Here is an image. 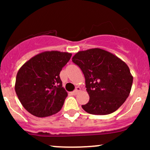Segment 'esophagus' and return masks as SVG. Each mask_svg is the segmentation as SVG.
I'll return each instance as SVG.
<instances>
[{
    "mask_svg": "<svg viewBox=\"0 0 150 150\" xmlns=\"http://www.w3.org/2000/svg\"><path fill=\"white\" fill-rule=\"evenodd\" d=\"M80 91H81V88H80V87H77L76 89H75V91H73L72 92V93L73 95H76V94H78V92H79Z\"/></svg>",
    "mask_w": 150,
    "mask_h": 150,
    "instance_id": "1",
    "label": "esophagus"
}]
</instances>
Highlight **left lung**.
Here are the masks:
<instances>
[{"label":"left lung","instance_id":"obj_1","mask_svg":"<svg viewBox=\"0 0 150 150\" xmlns=\"http://www.w3.org/2000/svg\"><path fill=\"white\" fill-rule=\"evenodd\" d=\"M86 79L88 102L86 112L109 115L125 102L131 92L133 77L127 64L114 54L101 48L79 51L72 59Z\"/></svg>","mask_w":150,"mask_h":150}]
</instances>
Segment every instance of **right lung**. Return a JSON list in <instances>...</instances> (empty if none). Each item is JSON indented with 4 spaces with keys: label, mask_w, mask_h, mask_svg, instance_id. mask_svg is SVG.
Here are the masks:
<instances>
[{
    "label": "right lung",
    "mask_w": 150,
    "mask_h": 150,
    "mask_svg": "<svg viewBox=\"0 0 150 150\" xmlns=\"http://www.w3.org/2000/svg\"><path fill=\"white\" fill-rule=\"evenodd\" d=\"M72 54L46 51L35 56L18 71L15 91L25 110L38 117L60 111L67 96L59 74Z\"/></svg>",
    "instance_id": "1"
}]
</instances>
